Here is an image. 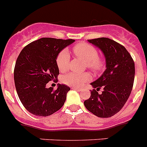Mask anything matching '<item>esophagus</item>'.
Listing matches in <instances>:
<instances>
[{"label": "esophagus", "mask_w": 147, "mask_h": 147, "mask_svg": "<svg viewBox=\"0 0 147 147\" xmlns=\"http://www.w3.org/2000/svg\"><path fill=\"white\" fill-rule=\"evenodd\" d=\"M72 89H73V90H77V91H81V90H82L80 88H78V87H73Z\"/></svg>", "instance_id": "esophagus-1"}]
</instances>
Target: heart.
Masks as SVG:
<instances>
[{"instance_id":"1","label":"heart","mask_w":147,"mask_h":147,"mask_svg":"<svg viewBox=\"0 0 147 147\" xmlns=\"http://www.w3.org/2000/svg\"><path fill=\"white\" fill-rule=\"evenodd\" d=\"M74 54L78 58L85 63V67L94 73H99L104 68V61L98 57V52L95 47L87 43H79L73 48ZM70 55L67 49H63L57 55L56 63L59 70L65 71L68 68ZM91 79L88 73L71 72L63 77L65 84L73 87H81Z\"/></svg>"}]
</instances>
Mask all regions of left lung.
Masks as SVG:
<instances>
[{"mask_svg": "<svg viewBox=\"0 0 147 147\" xmlns=\"http://www.w3.org/2000/svg\"><path fill=\"white\" fill-rule=\"evenodd\" d=\"M104 55L106 69L91 83L90 98L84 102L86 109L98 117L107 118L119 112L132 91L135 64L130 53L122 45L108 38L88 40ZM103 88L101 94L97 91Z\"/></svg>", "mask_w": 147, "mask_h": 147, "instance_id": "left-lung-1", "label": "left lung"}]
</instances>
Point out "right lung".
Masks as SVG:
<instances>
[{
	"instance_id": "obj_1",
	"label": "right lung",
	"mask_w": 147,
	"mask_h": 147,
	"mask_svg": "<svg viewBox=\"0 0 147 147\" xmlns=\"http://www.w3.org/2000/svg\"><path fill=\"white\" fill-rule=\"evenodd\" d=\"M74 41L42 38L21 51L14 67V84L20 101L30 113L47 117L63 106L70 87L58 84L54 90L46 85L59 75L56 63L58 54Z\"/></svg>"
}]
</instances>
